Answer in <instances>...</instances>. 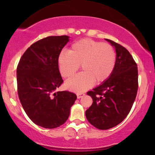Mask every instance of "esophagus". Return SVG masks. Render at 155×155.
<instances>
[{
  "label": "esophagus",
  "mask_w": 155,
  "mask_h": 155,
  "mask_svg": "<svg viewBox=\"0 0 155 155\" xmlns=\"http://www.w3.org/2000/svg\"><path fill=\"white\" fill-rule=\"evenodd\" d=\"M85 94H84V93H77V97L78 99H80L82 98V97H84Z\"/></svg>",
  "instance_id": "esophagus-1"
}]
</instances>
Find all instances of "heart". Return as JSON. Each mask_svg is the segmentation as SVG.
<instances>
[{
	"label": "heart",
	"instance_id": "b5f03b06",
	"mask_svg": "<svg viewBox=\"0 0 155 155\" xmlns=\"http://www.w3.org/2000/svg\"><path fill=\"white\" fill-rule=\"evenodd\" d=\"M58 67L61 75L68 78L81 66L82 72L65 82V87L81 92L95 84L107 81L114 71L116 54L109 44L91 39H82L72 44L70 51H63L58 56Z\"/></svg>",
	"mask_w": 155,
	"mask_h": 155
}]
</instances>
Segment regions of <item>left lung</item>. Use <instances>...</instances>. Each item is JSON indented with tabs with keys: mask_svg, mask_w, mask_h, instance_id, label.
Masks as SVG:
<instances>
[{
	"mask_svg": "<svg viewBox=\"0 0 155 155\" xmlns=\"http://www.w3.org/2000/svg\"><path fill=\"white\" fill-rule=\"evenodd\" d=\"M115 47L116 62L111 77L87 94L93 102L87 110V119L93 126L107 130L117 126L130 112L138 89L137 63L120 44L107 39Z\"/></svg>",
	"mask_w": 155,
	"mask_h": 155,
	"instance_id": "obj_1",
	"label": "left lung"
}]
</instances>
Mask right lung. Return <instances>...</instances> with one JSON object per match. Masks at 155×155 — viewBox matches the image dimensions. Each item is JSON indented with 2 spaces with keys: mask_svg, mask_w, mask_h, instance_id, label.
Instances as JSON below:
<instances>
[{
  "mask_svg": "<svg viewBox=\"0 0 155 155\" xmlns=\"http://www.w3.org/2000/svg\"><path fill=\"white\" fill-rule=\"evenodd\" d=\"M69 37L51 36L31 44L17 67L19 99L28 117L38 126L56 128L66 121L77 99L69 91L56 92L63 82L58 56Z\"/></svg>",
  "mask_w": 155,
  "mask_h": 155,
  "instance_id": "add662e5",
  "label": "right lung"
}]
</instances>
